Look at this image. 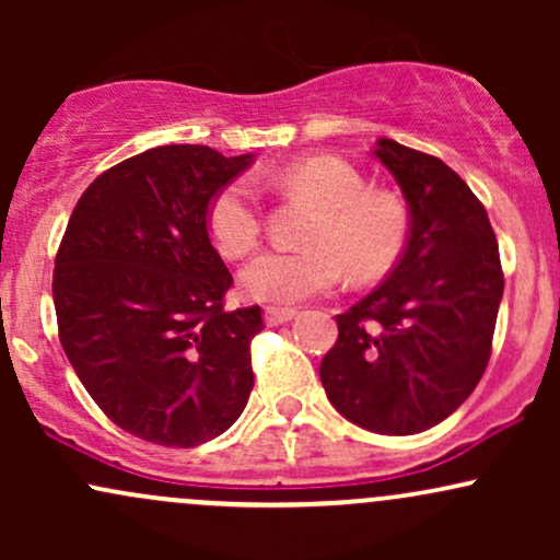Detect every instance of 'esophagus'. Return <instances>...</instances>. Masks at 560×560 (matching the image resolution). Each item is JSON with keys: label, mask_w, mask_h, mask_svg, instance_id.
Here are the masks:
<instances>
[{"label": "esophagus", "mask_w": 560, "mask_h": 560, "mask_svg": "<svg viewBox=\"0 0 560 560\" xmlns=\"http://www.w3.org/2000/svg\"><path fill=\"white\" fill-rule=\"evenodd\" d=\"M262 316H266V324L268 326H281V324H287V320H292L294 316H298V311H294V307H266V311H262Z\"/></svg>", "instance_id": "esophagus-1"}]
</instances>
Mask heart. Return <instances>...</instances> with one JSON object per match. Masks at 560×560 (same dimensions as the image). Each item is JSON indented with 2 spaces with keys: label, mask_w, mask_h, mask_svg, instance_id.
Instances as JSON below:
<instances>
[{
  "label": "heart",
  "mask_w": 560,
  "mask_h": 560,
  "mask_svg": "<svg viewBox=\"0 0 560 560\" xmlns=\"http://www.w3.org/2000/svg\"><path fill=\"white\" fill-rule=\"evenodd\" d=\"M284 195L318 208L305 249H268L240 271V287L260 302H300L329 292L345 271L350 281L382 279L400 260L408 215L389 191L369 189L365 178L339 158H307L276 173ZM262 218L253 186L231 182L208 208V234L218 253L242 258L260 240Z\"/></svg>",
  "instance_id": "b5f03b06"
}]
</instances>
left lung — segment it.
<instances>
[{
    "label": "left lung",
    "mask_w": 560,
    "mask_h": 560,
    "mask_svg": "<svg viewBox=\"0 0 560 560\" xmlns=\"http://www.w3.org/2000/svg\"><path fill=\"white\" fill-rule=\"evenodd\" d=\"M371 155L408 202V244L387 279L337 316L320 384L347 421L405 436L445 421L479 384L503 268L485 205L458 173L395 139H376Z\"/></svg>",
    "instance_id": "1"
}]
</instances>
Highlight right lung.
I'll use <instances>...</instances> for the list:
<instances>
[{"label":"right lung","instance_id":"right-lung-1","mask_svg":"<svg viewBox=\"0 0 560 560\" xmlns=\"http://www.w3.org/2000/svg\"><path fill=\"white\" fill-rule=\"evenodd\" d=\"M255 155L165 144L96 176L57 249L60 342L92 400L165 447L215 440L253 392L260 307L223 311L231 273L208 208Z\"/></svg>","mask_w":560,"mask_h":560}]
</instances>
